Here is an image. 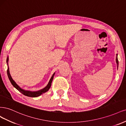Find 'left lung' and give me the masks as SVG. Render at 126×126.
<instances>
[{"mask_svg": "<svg viewBox=\"0 0 126 126\" xmlns=\"http://www.w3.org/2000/svg\"><path fill=\"white\" fill-rule=\"evenodd\" d=\"M116 55H117V56H116V64H117V68H118V58H117L118 54H117Z\"/></svg>", "mask_w": 126, "mask_h": 126, "instance_id": "obj_1", "label": "left lung"}]
</instances>
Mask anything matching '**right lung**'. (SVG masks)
<instances>
[{
    "label": "right lung",
    "mask_w": 126,
    "mask_h": 126,
    "mask_svg": "<svg viewBox=\"0 0 126 126\" xmlns=\"http://www.w3.org/2000/svg\"><path fill=\"white\" fill-rule=\"evenodd\" d=\"M8 60H9V57L8 56L7 58V65H8V70L7 71V75L8 76L9 79L10 80V82L11 83V84L13 85V86L16 88L18 91H19L20 93H21L22 94H23L24 95L28 96V97H38L40 95H41L42 94H43V93H46L49 90L50 88L51 87V83L52 82V80L53 79L54 76L55 75V73L52 75V77L51 78L49 82H48L47 85L46 86V87H44V88L42 89V90H40L39 91H28V90H25L21 88L20 87L19 85L15 82V81L13 79L12 77L11 76V75L10 74V72H9V66H8Z\"/></svg>",
    "instance_id": "1"
}]
</instances>
